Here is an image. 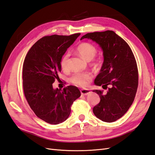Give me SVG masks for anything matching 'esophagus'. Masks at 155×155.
<instances>
[{
	"label": "esophagus",
	"mask_w": 155,
	"mask_h": 155,
	"mask_svg": "<svg viewBox=\"0 0 155 155\" xmlns=\"http://www.w3.org/2000/svg\"><path fill=\"white\" fill-rule=\"evenodd\" d=\"M81 93L82 95H83V96H87V95H88L89 94L91 93L90 90H81Z\"/></svg>",
	"instance_id": "1"
}]
</instances>
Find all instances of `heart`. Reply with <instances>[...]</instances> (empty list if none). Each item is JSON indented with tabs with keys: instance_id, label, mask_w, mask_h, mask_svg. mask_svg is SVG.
<instances>
[{
	"instance_id": "heart-1",
	"label": "heart",
	"mask_w": 155,
	"mask_h": 155,
	"mask_svg": "<svg viewBox=\"0 0 155 155\" xmlns=\"http://www.w3.org/2000/svg\"><path fill=\"white\" fill-rule=\"evenodd\" d=\"M76 51L81 56L86 60L90 61L92 60L97 54L96 48L88 42H83L76 48ZM69 55L67 53L63 55L60 61V65L62 69L66 70L68 67V59ZM92 78V74L90 73H76L71 77V81L74 84L84 87L88 85V82Z\"/></svg>"
}]
</instances>
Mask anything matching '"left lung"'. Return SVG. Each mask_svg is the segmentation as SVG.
<instances>
[{
    "label": "left lung",
    "mask_w": 155,
    "mask_h": 155,
    "mask_svg": "<svg viewBox=\"0 0 155 155\" xmlns=\"http://www.w3.org/2000/svg\"><path fill=\"white\" fill-rule=\"evenodd\" d=\"M84 38L96 42L102 50L104 62L94 84L108 88L105 94L101 90H93L100 97V102L93 108L94 114L104 122H114L128 111L136 96V59L128 44L113 31L87 33L81 40Z\"/></svg>",
    "instance_id": "8db88e82"
}]
</instances>
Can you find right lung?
<instances>
[{
  "instance_id": "1",
  "label": "right lung",
  "mask_w": 155,
  "mask_h": 155,
  "mask_svg": "<svg viewBox=\"0 0 155 155\" xmlns=\"http://www.w3.org/2000/svg\"><path fill=\"white\" fill-rule=\"evenodd\" d=\"M80 33L70 36L51 35L35 42L23 66V86L26 100L36 115L50 124L67 120L74 101L81 96L77 86L53 88L61 72V59Z\"/></svg>"
}]
</instances>
